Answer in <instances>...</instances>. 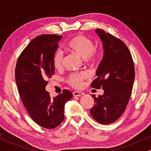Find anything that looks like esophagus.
<instances>
[{"label":"esophagus","mask_w":151,"mask_h":151,"mask_svg":"<svg viewBox=\"0 0 151 151\" xmlns=\"http://www.w3.org/2000/svg\"><path fill=\"white\" fill-rule=\"evenodd\" d=\"M83 94H84V93H82L81 91H74L73 93V96L74 97H78V96H82Z\"/></svg>","instance_id":"1"}]
</instances>
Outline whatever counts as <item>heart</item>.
Listing matches in <instances>:
<instances>
[{
	"instance_id": "b5f03b06",
	"label": "heart",
	"mask_w": 151,
	"mask_h": 151,
	"mask_svg": "<svg viewBox=\"0 0 151 151\" xmlns=\"http://www.w3.org/2000/svg\"><path fill=\"white\" fill-rule=\"evenodd\" d=\"M94 42L84 36H77L71 38L66 45L68 50L83 58L85 63H95L99 58V53L94 48ZM64 53L63 51L57 50L53 58V63L56 69H60L63 66ZM86 72L73 73L67 78V82L70 85L76 88H80L82 85V82L87 78Z\"/></svg>"
}]
</instances>
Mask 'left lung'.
Returning <instances> with one entry per match:
<instances>
[{"instance_id": "left-lung-1", "label": "left lung", "mask_w": 151, "mask_h": 151, "mask_svg": "<svg viewBox=\"0 0 151 151\" xmlns=\"http://www.w3.org/2000/svg\"><path fill=\"white\" fill-rule=\"evenodd\" d=\"M96 33L102 42L104 55L91 86L102 88L104 94L98 98L92 96L95 104L90 113L98 122L109 124L125 111L133 86L135 67L131 52L122 40L101 29H97Z\"/></svg>"}]
</instances>
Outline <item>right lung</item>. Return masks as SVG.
I'll list each match as a JSON object with an SVG mask.
<instances>
[{
  "instance_id": "right-lung-1",
  "label": "right lung",
  "mask_w": 151,
  "mask_h": 151,
  "mask_svg": "<svg viewBox=\"0 0 151 151\" xmlns=\"http://www.w3.org/2000/svg\"><path fill=\"white\" fill-rule=\"evenodd\" d=\"M63 36L44 34L31 41L16 63L15 77L22 104L35 122L45 129L57 127L64 120L65 103L72 93L64 89L51 98L45 90L47 80L54 74L53 55Z\"/></svg>"
}]
</instances>
